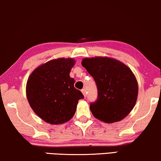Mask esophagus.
Returning <instances> with one entry per match:
<instances>
[{
    "mask_svg": "<svg viewBox=\"0 0 161 161\" xmlns=\"http://www.w3.org/2000/svg\"><path fill=\"white\" fill-rule=\"evenodd\" d=\"M81 92H82V94L84 95V96L86 97V90L85 89H82V90H81Z\"/></svg>",
    "mask_w": 161,
    "mask_h": 161,
    "instance_id": "obj_1",
    "label": "esophagus"
}]
</instances>
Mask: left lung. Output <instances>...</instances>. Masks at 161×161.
Here are the masks:
<instances>
[{
	"label": "left lung",
	"instance_id": "left-lung-1",
	"mask_svg": "<svg viewBox=\"0 0 161 161\" xmlns=\"http://www.w3.org/2000/svg\"><path fill=\"white\" fill-rule=\"evenodd\" d=\"M81 65L98 88V99L90 105L93 116L106 123L125 118L134 107L139 91L136 78L130 68L108 57L84 58Z\"/></svg>",
	"mask_w": 161,
	"mask_h": 161
}]
</instances>
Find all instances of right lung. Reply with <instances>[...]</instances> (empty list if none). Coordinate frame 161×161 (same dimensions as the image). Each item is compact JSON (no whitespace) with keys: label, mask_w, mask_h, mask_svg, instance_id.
I'll list each match as a JSON object with an SVG mask.
<instances>
[{"label":"right lung","mask_w":161,"mask_h":161,"mask_svg":"<svg viewBox=\"0 0 161 161\" xmlns=\"http://www.w3.org/2000/svg\"><path fill=\"white\" fill-rule=\"evenodd\" d=\"M74 64L73 58L54 59L39 65L29 76L27 98L33 112L47 123L58 125L69 121L79 100L84 98L69 75Z\"/></svg>","instance_id":"1"}]
</instances>
